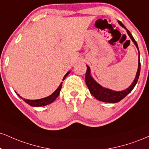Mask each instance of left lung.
<instances>
[{
  "instance_id": "obj_1",
  "label": "left lung",
  "mask_w": 149,
  "mask_h": 149,
  "mask_svg": "<svg viewBox=\"0 0 149 149\" xmlns=\"http://www.w3.org/2000/svg\"><path fill=\"white\" fill-rule=\"evenodd\" d=\"M119 24L121 27H123L124 29L126 30L127 33L132 42L134 43V44L137 47L138 52H139V55H138V69L137 71V73H136V76L135 79H134L133 82H132L131 85L128 88L125 89V90L122 91H114L112 90V89L105 88V87H102L101 85L98 83L95 80L94 78H92V75H91V71H90V68L88 65H87V71H86L85 74V82L86 85H87V87H88L89 92L92 94L93 96H94L96 99L98 101H101L103 102H105V103H117L123 99V98H125L128 95L129 93L131 92V91L133 89L135 86L137 84L138 78H139V73H140V68H141V64H140V60H139V48H138L137 44L135 40V39L133 38L131 33H130V31L127 29L121 23L120 21H118Z\"/></svg>"
}]
</instances>
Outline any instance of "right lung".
<instances>
[{"label":"right lung","instance_id":"1","mask_svg":"<svg viewBox=\"0 0 149 149\" xmlns=\"http://www.w3.org/2000/svg\"><path fill=\"white\" fill-rule=\"evenodd\" d=\"M70 72H71V71H68V72L66 73L65 76H64L62 80H64V79H65L66 77H67L68 75L69 74ZM62 82H61L60 85H59V87H57V89H56V90H55V92H53L51 95L47 96V97L40 98V99H37V100H29V99H26V98H23L21 96H20V95H19V94H17L16 92H16V94H17L18 96H19V97H20L21 98H22V99H23V101L26 102V103H28V105H30V106L41 107V106H44V105H48V104L53 103V102L57 98V96H59V94H60L61 88H62Z\"/></svg>","mask_w":149,"mask_h":149}]
</instances>
